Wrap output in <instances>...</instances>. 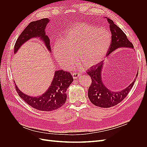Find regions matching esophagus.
<instances>
[{
    "mask_svg": "<svg viewBox=\"0 0 147 147\" xmlns=\"http://www.w3.org/2000/svg\"><path fill=\"white\" fill-rule=\"evenodd\" d=\"M80 74L78 73H73L72 74V77L74 79H77L80 77Z\"/></svg>",
    "mask_w": 147,
    "mask_h": 147,
    "instance_id": "1",
    "label": "esophagus"
}]
</instances>
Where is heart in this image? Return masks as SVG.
Masks as SVG:
<instances>
[{
	"label": "heart",
	"mask_w": 147,
	"mask_h": 147,
	"mask_svg": "<svg viewBox=\"0 0 147 147\" xmlns=\"http://www.w3.org/2000/svg\"><path fill=\"white\" fill-rule=\"evenodd\" d=\"M111 43V34L104 28H97L84 23L71 26L63 35L61 42L53 48V55L61 66L69 70L76 56L77 67L94 65L104 58Z\"/></svg>",
	"instance_id": "obj_1"
}]
</instances>
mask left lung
<instances>
[{
	"instance_id": "obj_1",
	"label": "left lung",
	"mask_w": 147,
	"mask_h": 147,
	"mask_svg": "<svg viewBox=\"0 0 147 147\" xmlns=\"http://www.w3.org/2000/svg\"><path fill=\"white\" fill-rule=\"evenodd\" d=\"M105 18L107 20L110 32L112 34L111 45L108 53L107 54V57L118 48H128L134 49L132 43L129 41L123 31L118 27L112 20L107 17H105ZM104 65L103 62H101L94 66L93 69L87 72V74L90 75L92 80V83L88 90V96L92 104L96 106L102 108H109L117 105L127 96L136 82L139 70L137 71L134 80L129 85L120 91H114L107 88L104 84L102 77Z\"/></svg>"
}]
</instances>
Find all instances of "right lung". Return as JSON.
Wrapping results in <instances>:
<instances>
[{"label": "right lung", "instance_id": "obj_1", "mask_svg": "<svg viewBox=\"0 0 147 147\" xmlns=\"http://www.w3.org/2000/svg\"><path fill=\"white\" fill-rule=\"evenodd\" d=\"M48 18H43L31 22L20 34L15 45V54L21 46L29 40L39 38L45 45L50 53H51L50 41L46 35L45 29L50 22ZM74 81L69 72L58 70L55 72L54 77L47 90L40 96H30L22 92L15 84L16 90L21 98L32 107L44 112H50L60 108L66 101V91Z\"/></svg>", "mask_w": 147, "mask_h": 147}]
</instances>
